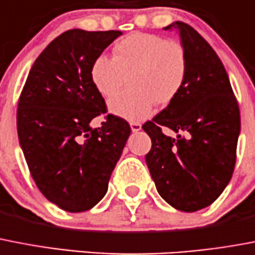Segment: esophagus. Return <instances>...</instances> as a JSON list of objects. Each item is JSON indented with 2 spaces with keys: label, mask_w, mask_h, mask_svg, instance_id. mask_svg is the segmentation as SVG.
<instances>
[{
  "label": "esophagus",
  "mask_w": 255,
  "mask_h": 255,
  "mask_svg": "<svg viewBox=\"0 0 255 255\" xmlns=\"http://www.w3.org/2000/svg\"><path fill=\"white\" fill-rule=\"evenodd\" d=\"M130 128H131L133 133H137V131L142 129V125H140L139 122H130Z\"/></svg>",
  "instance_id": "1"
}]
</instances>
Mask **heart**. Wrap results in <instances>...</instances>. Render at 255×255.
<instances>
[{"mask_svg":"<svg viewBox=\"0 0 255 255\" xmlns=\"http://www.w3.org/2000/svg\"><path fill=\"white\" fill-rule=\"evenodd\" d=\"M188 76L184 46L164 36L133 32L118 40L113 58L100 55L91 67V80L104 99H112L129 77L132 89L109 103V111L137 121L151 115L154 103L167 105L182 92Z\"/></svg>","mask_w":255,"mask_h":255,"instance_id":"b5f03b06","label":"heart"}]
</instances>
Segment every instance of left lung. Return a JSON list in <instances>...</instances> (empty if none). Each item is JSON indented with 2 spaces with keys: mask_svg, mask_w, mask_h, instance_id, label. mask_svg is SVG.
<instances>
[{
  "mask_svg": "<svg viewBox=\"0 0 255 255\" xmlns=\"http://www.w3.org/2000/svg\"><path fill=\"white\" fill-rule=\"evenodd\" d=\"M172 27L188 55V76L182 92L142 126L152 143L144 158L160 196L178 211L196 212L231 182L241 117L215 50L189 24L174 22L164 30ZM163 127L178 135L168 137Z\"/></svg>",
  "mask_w": 255,
  "mask_h": 255,
  "instance_id": "obj_1",
  "label": "left lung"
}]
</instances>
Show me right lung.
Returning <instances> with one entry per match:
<instances>
[{"label": "right lung", "instance_id": "obj_1", "mask_svg": "<svg viewBox=\"0 0 255 255\" xmlns=\"http://www.w3.org/2000/svg\"><path fill=\"white\" fill-rule=\"evenodd\" d=\"M121 34L80 28L60 34L36 58L18 101V138L30 174L47 200L67 212L88 211L105 196L131 131L113 115L91 128L107 113L91 67Z\"/></svg>", "mask_w": 255, "mask_h": 255}]
</instances>
